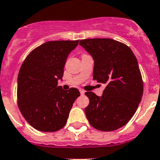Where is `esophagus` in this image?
Returning a JSON list of instances; mask_svg holds the SVG:
<instances>
[{
	"mask_svg": "<svg viewBox=\"0 0 160 160\" xmlns=\"http://www.w3.org/2000/svg\"><path fill=\"white\" fill-rule=\"evenodd\" d=\"M80 93H81V94H84V92H85V91L84 90H83V89H80Z\"/></svg>",
	"mask_w": 160,
	"mask_h": 160,
	"instance_id": "34e87169",
	"label": "esophagus"
}]
</instances>
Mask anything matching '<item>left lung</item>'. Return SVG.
Returning <instances> with one entry per match:
<instances>
[{
  "mask_svg": "<svg viewBox=\"0 0 160 160\" xmlns=\"http://www.w3.org/2000/svg\"><path fill=\"white\" fill-rule=\"evenodd\" d=\"M80 45L94 60L93 80L107 84L102 97L85 92L89 99L84 109L87 119L104 132L121 128L133 116L143 94L138 60L128 45L112 39H84Z\"/></svg>",
  "mask_w": 160,
  "mask_h": 160,
  "instance_id": "8db88e82",
  "label": "left lung"
}]
</instances>
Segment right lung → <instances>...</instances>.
Masks as SVG:
<instances>
[{"mask_svg": "<svg viewBox=\"0 0 160 160\" xmlns=\"http://www.w3.org/2000/svg\"><path fill=\"white\" fill-rule=\"evenodd\" d=\"M77 41H48L27 56L19 70L17 98L24 119L35 129L56 132L66 125L77 88L63 90L58 80L63 76L66 60Z\"/></svg>", "mask_w": 160, "mask_h": 160, "instance_id": "obj_1", "label": "right lung"}]
</instances>
